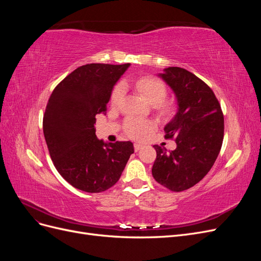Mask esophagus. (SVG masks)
I'll return each mask as SVG.
<instances>
[{
  "mask_svg": "<svg viewBox=\"0 0 261 261\" xmlns=\"http://www.w3.org/2000/svg\"><path fill=\"white\" fill-rule=\"evenodd\" d=\"M143 148V145H140V144H134V150H135V151L137 152V151H139V150Z\"/></svg>",
  "mask_w": 261,
  "mask_h": 261,
  "instance_id": "1",
  "label": "esophagus"
}]
</instances>
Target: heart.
<instances>
[{
    "label": "heart",
    "instance_id": "1",
    "mask_svg": "<svg viewBox=\"0 0 261 261\" xmlns=\"http://www.w3.org/2000/svg\"><path fill=\"white\" fill-rule=\"evenodd\" d=\"M134 87L147 102L152 105L155 111L162 117H171L176 111V106L171 100H165L168 88L160 78L155 76H141L134 82ZM124 89L122 85H116L110 96V105L117 107L123 98ZM154 129V124L149 121H140L136 118H127L124 124V130L129 138L141 139L148 133Z\"/></svg>",
    "mask_w": 261,
    "mask_h": 261
}]
</instances>
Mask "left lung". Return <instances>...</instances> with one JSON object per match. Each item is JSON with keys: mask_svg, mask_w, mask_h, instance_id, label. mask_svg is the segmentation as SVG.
I'll return each mask as SVG.
<instances>
[{"mask_svg": "<svg viewBox=\"0 0 261 261\" xmlns=\"http://www.w3.org/2000/svg\"><path fill=\"white\" fill-rule=\"evenodd\" d=\"M161 77L175 92L178 112L165 126L176 149L154 145L152 176L171 192H183L208 174L222 147L224 116L215 92L185 68L169 67Z\"/></svg>", "mask_w": 261, "mask_h": 261, "instance_id": "8db88e82", "label": "left lung"}]
</instances>
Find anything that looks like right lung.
Returning a JSON list of instances; mask_svg holds the SVG:
<instances>
[{
	"label": "right lung",
	"mask_w": 261,
	"mask_h": 261,
	"mask_svg": "<svg viewBox=\"0 0 261 261\" xmlns=\"http://www.w3.org/2000/svg\"><path fill=\"white\" fill-rule=\"evenodd\" d=\"M129 64L83 65L52 91L43 114V134L55 169L87 193H101L120 179L134 147L130 141L105 144L96 136V115Z\"/></svg>",
	"instance_id": "right-lung-1"
}]
</instances>
